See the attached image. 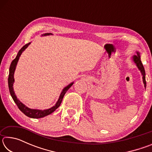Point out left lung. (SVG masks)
<instances>
[{
  "label": "left lung",
  "instance_id": "1",
  "mask_svg": "<svg viewBox=\"0 0 152 152\" xmlns=\"http://www.w3.org/2000/svg\"><path fill=\"white\" fill-rule=\"evenodd\" d=\"M136 53H137V55H134L133 56H132V60L133 61V62L136 64V66H137V68L139 69V70L141 72V75H142L144 87H145V88H146V81H145V69H144L143 64H142V63H141V58H140V53L138 51H136Z\"/></svg>",
  "mask_w": 152,
  "mask_h": 152
}]
</instances>
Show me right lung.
Returning <instances> with one entry per match:
<instances>
[{
    "mask_svg": "<svg viewBox=\"0 0 152 152\" xmlns=\"http://www.w3.org/2000/svg\"><path fill=\"white\" fill-rule=\"evenodd\" d=\"M50 35H52V34H51V33H45V34L42 35V36ZM30 44H31V42L27 43V44H25L23 47L19 51V52H18L16 58H15L14 60L12 61L11 66H10V68H9V78H8L9 88L10 94H11L12 99H13L14 102L16 103L18 108H19L20 111H21L22 113H23L24 114L26 115V116L29 117L30 118H33V119H39V118L44 117L45 116H47V115H50L51 113H52L53 111H55V110L57 109L59 107H60L61 102V101H62V99H63L64 94H65L66 92L68 91V89L73 85L74 82H72V83H70V84H69L68 86H66L65 87V88H64L62 91L61 92L60 95V96H59V99L58 100L57 102H56L54 106H53L52 107L50 108V109H44V110L30 109V108L27 107V106H25L23 103H22V102L17 99L16 94H15V92H14V89H13V84L15 82L14 73H15L17 64L18 63V61H19V60L20 55L22 54V53L25 50V49H26Z\"/></svg>",
    "mask_w": 152,
    "mask_h": 152,
    "instance_id": "right-lung-1",
    "label": "right lung"
}]
</instances>
